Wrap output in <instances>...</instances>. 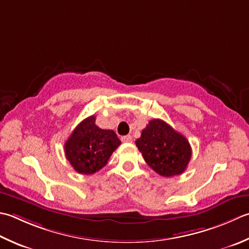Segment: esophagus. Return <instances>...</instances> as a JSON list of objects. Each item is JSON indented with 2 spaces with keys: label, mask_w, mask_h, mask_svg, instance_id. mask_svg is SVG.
Wrapping results in <instances>:
<instances>
[{
  "label": "esophagus",
  "mask_w": 249,
  "mask_h": 249,
  "mask_svg": "<svg viewBox=\"0 0 249 249\" xmlns=\"http://www.w3.org/2000/svg\"><path fill=\"white\" fill-rule=\"evenodd\" d=\"M121 140L123 141V142H131V141H133V137H131L130 135H127V136H123V137L121 138Z\"/></svg>",
  "instance_id": "esophagus-1"
}]
</instances>
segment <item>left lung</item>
Here are the masks:
<instances>
[{"mask_svg": "<svg viewBox=\"0 0 249 249\" xmlns=\"http://www.w3.org/2000/svg\"><path fill=\"white\" fill-rule=\"evenodd\" d=\"M136 145L145 163L163 177L182 174L192 155L187 138L159 119L149 122Z\"/></svg>", "mask_w": 249, "mask_h": 249, "instance_id": "1", "label": "left lung"}]
</instances>
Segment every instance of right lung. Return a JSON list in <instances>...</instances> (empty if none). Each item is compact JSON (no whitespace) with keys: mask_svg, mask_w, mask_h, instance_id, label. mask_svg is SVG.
<instances>
[{"mask_svg":"<svg viewBox=\"0 0 249 249\" xmlns=\"http://www.w3.org/2000/svg\"><path fill=\"white\" fill-rule=\"evenodd\" d=\"M96 116L83 120L65 143L66 158L75 172L91 175L105 167L121 140L113 130L101 129Z\"/></svg>","mask_w":249,"mask_h":249,"instance_id":"obj_1","label":"right lung"}]
</instances>
